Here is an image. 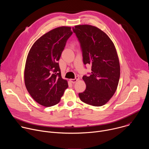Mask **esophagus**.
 <instances>
[{"label":"esophagus","mask_w":149,"mask_h":149,"mask_svg":"<svg viewBox=\"0 0 149 149\" xmlns=\"http://www.w3.org/2000/svg\"><path fill=\"white\" fill-rule=\"evenodd\" d=\"M79 78L78 77H76L74 79H70V81L71 82H72V83H75V82H76L78 80H79Z\"/></svg>","instance_id":"esophagus-1"}]
</instances>
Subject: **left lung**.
<instances>
[{"label":"left lung","mask_w":149,"mask_h":149,"mask_svg":"<svg viewBox=\"0 0 149 149\" xmlns=\"http://www.w3.org/2000/svg\"><path fill=\"white\" fill-rule=\"evenodd\" d=\"M72 30L80 44L84 65H91L90 75L82 77L86 89L78 94L79 97L86 104L102 106L114 94L120 79L115 46L108 35L95 26L77 25Z\"/></svg>","instance_id":"1"}]
</instances>
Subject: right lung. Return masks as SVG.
I'll return each instance as SVG.
<instances>
[{
	"label": "right lung",
	"mask_w": 149,
	"mask_h": 149,
	"mask_svg": "<svg viewBox=\"0 0 149 149\" xmlns=\"http://www.w3.org/2000/svg\"><path fill=\"white\" fill-rule=\"evenodd\" d=\"M71 29L61 26L42 35L27 56L24 72L26 88L33 100L45 107L58 104L68 87L67 81L61 77L58 61L72 34Z\"/></svg>",
	"instance_id": "right-lung-1"
}]
</instances>
